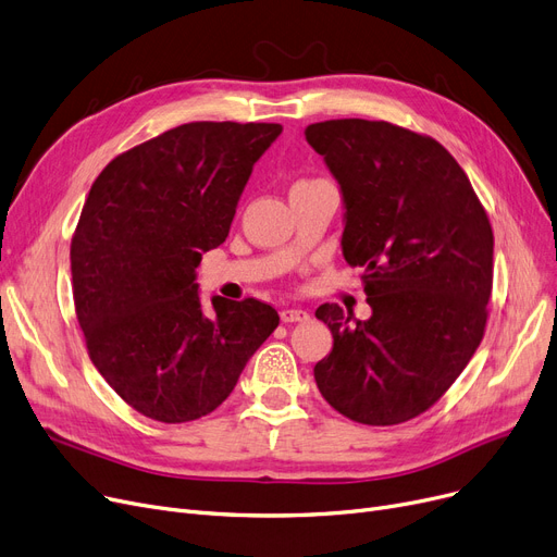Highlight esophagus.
Here are the masks:
<instances>
[{
	"mask_svg": "<svg viewBox=\"0 0 557 557\" xmlns=\"http://www.w3.org/2000/svg\"><path fill=\"white\" fill-rule=\"evenodd\" d=\"M280 317L284 323H300V321L309 319V311L300 309V307H292V309H282Z\"/></svg>",
	"mask_w": 557,
	"mask_h": 557,
	"instance_id": "34e87169",
	"label": "esophagus"
}]
</instances>
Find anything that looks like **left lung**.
<instances>
[{
    "label": "left lung",
    "instance_id": "8db88e82",
    "mask_svg": "<svg viewBox=\"0 0 557 557\" xmlns=\"http://www.w3.org/2000/svg\"><path fill=\"white\" fill-rule=\"evenodd\" d=\"M346 202L344 257L359 265L369 321L321 305L334 344L313 367L338 414L396 425L423 414L465 371L485 336L494 232L462 165L432 136L384 120L313 123Z\"/></svg>",
    "mask_w": 557,
    "mask_h": 557
}]
</instances>
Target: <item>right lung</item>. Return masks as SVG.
Returning <instances> with one entry per match:
<instances>
[{
	"instance_id": "right-lung-1",
	"label": "right lung",
	"mask_w": 557,
	"mask_h": 557,
	"mask_svg": "<svg viewBox=\"0 0 557 557\" xmlns=\"http://www.w3.org/2000/svg\"><path fill=\"white\" fill-rule=\"evenodd\" d=\"M277 123H188L117 154L92 182L70 244L72 298L88 357L138 414L186 423L213 412L277 311L215 296L196 269L230 234Z\"/></svg>"
}]
</instances>
